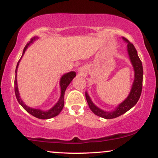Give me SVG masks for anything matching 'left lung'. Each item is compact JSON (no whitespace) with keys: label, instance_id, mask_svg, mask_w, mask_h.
Masks as SVG:
<instances>
[{"label":"left lung","instance_id":"1","mask_svg":"<svg viewBox=\"0 0 158 158\" xmlns=\"http://www.w3.org/2000/svg\"><path fill=\"white\" fill-rule=\"evenodd\" d=\"M122 39L127 44V52H128V57H129L131 64L133 67L134 72H135V79H134L133 84H132L131 90L128 97L114 110L108 111V110L101 109L100 108L96 106L90 99L88 92L85 91V97H86L90 109L93 111L94 114L105 119H113L118 117L133 108L138 102L141 92H142L143 75L142 62L137 55V52L135 46L124 37H122Z\"/></svg>","mask_w":158,"mask_h":158}]
</instances>
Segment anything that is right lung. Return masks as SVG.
Listing matches in <instances>:
<instances>
[{"instance_id":"add662e5","label":"right lung","mask_w":158,"mask_h":158,"mask_svg":"<svg viewBox=\"0 0 158 158\" xmlns=\"http://www.w3.org/2000/svg\"><path fill=\"white\" fill-rule=\"evenodd\" d=\"M38 39H39V37H34L33 39H32L31 41H30V42L25 46V48H23L22 56H21V59H20L19 62H18L17 66H16V69H15V97L17 98L18 102H19V104L21 105V106H22L29 114H30L31 115L34 116V117H36V118L41 119H48L52 118V117H56V116L59 115V114H60L61 110H62L63 107H64V97L65 90H66L68 85H70V83L71 82V81L73 79V78L77 76V73H76L75 71H70V72H68V73L63 74V75L61 76L60 81H59V86H60V89H61L60 97H59L58 102H56L51 108H50V109L48 110H44L40 109V108H32V107H29L28 106H27V105L23 102L22 99H21V97H20L19 88H18V82H17V71H18V68H19L20 61H21V59H22L23 55H24L27 49L32 44H33L34 41Z\"/></svg>"}]
</instances>
